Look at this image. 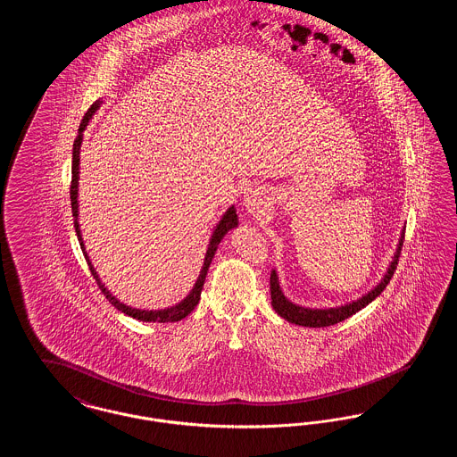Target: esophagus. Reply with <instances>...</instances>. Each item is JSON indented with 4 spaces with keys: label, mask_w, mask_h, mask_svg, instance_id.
<instances>
[{
    "label": "esophagus",
    "mask_w": 457,
    "mask_h": 457,
    "mask_svg": "<svg viewBox=\"0 0 457 457\" xmlns=\"http://www.w3.org/2000/svg\"><path fill=\"white\" fill-rule=\"evenodd\" d=\"M243 204H245V207H246V211H248V212H252V214H259V212L263 211V207H265V196H263L261 190H257V188H250V190L245 194Z\"/></svg>",
    "instance_id": "esophagus-1"
}]
</instances>
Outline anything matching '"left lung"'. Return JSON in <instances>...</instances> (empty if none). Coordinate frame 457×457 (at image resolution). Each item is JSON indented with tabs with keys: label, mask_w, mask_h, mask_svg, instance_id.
Instances as JSON below:
<instances>
[{
	"label": "left lung",
	"mask_w": 457,
	"mask_h": 457,
	"mask_svg": "<svg viewBox=\"0 0 457 457\" xmlns=\"http://www.w3.org/2000/svg\"><path fill=\"white\" fill-rule=\"evenodd\" d=\"M403 241H404V231H403V237L399 239V246L395 250V255H394V261L389 265V270L387 274L384 276V279L380 283L377 284L369 295L361 296L360 300L353 302V303L345 304V306H337V308H304L300 304L291 303L289 300H286V296L279 287V279H278V274L276 270L270 272V300H272V308L286 319L287 322L291 324H296V326L303 327H328L337 324V322H343L345 319H348L351 315H354L356 312H360L361 308H365L367 304L371 303L386 287L387 284L391 283V278L397 269V262L401 257V248H403Z\"/></svg>",
	"instance_id": "1"
}]
</instances>
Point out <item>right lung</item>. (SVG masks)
<instances>
[{
    "label": "right lung",
    "mask_w": 457,
    "mask_h": 457,
    "mask_svg": "<svg viewBox=\"0 0 457 457\" xmlns=\"http://www.w3.org/2000/svg\"><path fill=\"white\" fill-rule=\"evenodd\" d=\"M97 108H99V103H94V104L88 108L87 112H86V116H84V120H82V123H80V129H79V135H77V138H75V142H73V155H71V185H70L71 214H73V218H75L73 226H75L77 238H79L80 248H82L84 253H86V250H84L86 246H84L82 235H80V228H79V220H77V218H79V202H77V194H79V162H80V145H82L84 130H86V127H87L88 120L92 118V114L97 111ZM237 226H238L237 209H235V207H229V209L226 211V214L222 216V219L219 220L218 228L214 229V235H212V238H211L207 253H205L204 267H202V270H200V276H198V279H196L194 289L190 291V295H188L181 303L174 304L171 308H164V310H151V312H147V310H137V308H131V306H127V304L120 303V302L109 293L108 289L104 287V284L101 283L97 272L94 270L92 263L88 261L87 253H86V261H87L90 274L94 276V279H96V283L99 286V289L104 293L106 300H109V303L112 304L114 308H118L120 312L130 315V317L137 319V320H142V322H178V320L185 319L188 313H192V310H194L196 304H198V302H200V293H202V287H204V283H205V276H207L209 265H211V262L214 259V253H216V250H218V245L220 243V239L224 238V235H226L229 229L237 228Z\"/></svg>",
    "instance_id": "right-lung-1"
}]
</instances>
